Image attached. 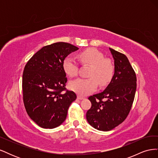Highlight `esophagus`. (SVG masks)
Masks as SVG:
<instances>
[{
    "label": "esophagus",
    "instance_id": "esophagus-1",
    "mask_svg": "<svg viewBox=\"0 0 158 158\" xmlns=\"http://www.w3.org/2000/svg\"><path fill=\"white\" fill-rule=\"evenodd\" d=\"M77 98H78V99H80V100H82V99H85V98H84V97H83V96H81V95H78Z\"/></svg>",
    "mask_w": 158,
    "mask_h": 158
}]
</instances>
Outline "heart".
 <instances>
[{
    "mask_svg": "<svg viewBox=\"0 0 158 158\" xmlns=\"http://www.w3.org/2000/svg\"><path fill=\"white\" fill-rule=\"evenodd\" d=\"M103 57L102 52L95 48H88L80 52L78 58L81 63L91 64L88 72L89 78H79L71 81L70 88L78 95H86L97 88L98 82L102 85L109 82L114 74V65L111 60ZM63 69L70 77L78 74V64L71 56L64 59Z\"/></svg>",
    "mask_w": 158,
    "mask_h": 158,
    "instance_id": "b5f03b06",
    "label": "heart"
}]
</instances>
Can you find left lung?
<instances>
[{
    "mask_svg": "<svg viewBox=\"0 0 158 158\" xmlns=\"http://www.w3.org/2000/svg\"><path fill=\"white\" fill-rule=\"evenodd\" d=\"M109 50L114 59V75L106 89L88 98L92 107L86 113L89 125L102 131H111L125 120L136 89V74L127 57L111 48Z\"/></svg>",
    "mask_w": 158,
    "mask_h": 158,
    "instance_id": "8db88e82",
    "label": "left lung"
}]
</instances>
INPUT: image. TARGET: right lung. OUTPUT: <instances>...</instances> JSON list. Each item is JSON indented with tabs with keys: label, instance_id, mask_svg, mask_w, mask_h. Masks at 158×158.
Listing matches in <instances>:
<instances>
[{
	"label": "right lung",
	"instance_id": "right-lung-1",
	"mask_svg": "<svg viewBox=\"0 0 158 158\" xmlns=\"http://www.w3.org/2000/svg\"><path fill=\"white\" fill-rule=\"evenodd\" d=\"M78 48L58 42L38 51L28 60L22 76L23 100L31 120L44 128L60 125L76 99L73 91L66 90L67 78L63 69L64 59Z\"/></svg>",
	"mask_w": 158,
	"mask_h": 158
}]
</instances>
